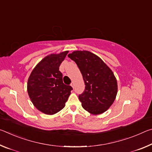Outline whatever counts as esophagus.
<instances>
[{"mask_svg":"<svg viewBox=\"0 0 152 152\" xmlns=\"http://www.w3.org/2000/svg\"><path fill=\"white\" fill-rule=\"evenodd\" d=\"M70 86H71L72 87V88H74V86H75V84H74V81H73L72 82L71 84H70Z\"/></svg>","mask_w":152,"mask_h":152,"instance_id":"esophagus-1","label":"esophagus"}]
</instances>
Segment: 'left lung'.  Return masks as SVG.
I'll list each match as a JSON object with an SVG mask.
<instances>
[{
  "instance_id": "8db88e82",
  "label": "left lung",
  "mask_w": 152,
  "mask_h": 152,
  "mask_svg": "<svg viewBox=\"0 0 152 152\" xmlns=\"http://www.w3.org/2000/svg\"><path fill=\"white\" fill-rule=\"evenodd\" d=\"M68 56L76 63L86 85L83 93L78 96L82 107L92 115L107 111L117 94V82L113 71L91 51H74Z\"/></svg>"
}]
</instances>
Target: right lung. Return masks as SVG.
<instances>
[{
  "mask_svg": "<svg viewBox=\"0 0 152 152\" xmlns=\"http://www.w3.org/2000/svg\"><path fill=\"white\" fill-rule=\"evenodd\" d=\"M68 51L51 53L42 59L28 78L27 92L33 105L46 115H53L65 107L72 90L63 83L59 70Z\"/></svg>",
  "mask_w": 152,
  "mask_h": 152,
  "instance_id": "1",
  "label": "right lung"
}]
</instances>
